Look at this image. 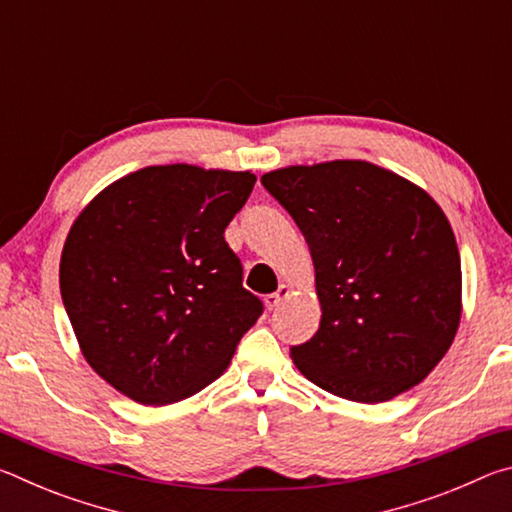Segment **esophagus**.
I'll list each match as a JSON object with an SVG mask.
<instances>
[{
	"instance_id": "34e87169",
	"label": "esophagus",
	"mask_w": 512,
	"mask_h": 512,
	"mask_svg": "<svg viewBox=\"0 0 512 512\" xmlns=\"http://www.w3.org/2000/svg\"><path fill=\"white\" fill-rule=\"evenodd\" d=\"M289 293H291V289H289V287H284V284H282V287L277 289L275 293H268V296L264 298L266 307L271 309V311H273V309H277V307L282 305V300H284V298H289Z\"/></svg>"
}]
</instances>
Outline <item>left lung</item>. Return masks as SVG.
<instances>
[{
	"label": "left lung",
	"mask_w": 512,
	"mask_h": 512,
	"mask_svg": "<svg viewBox=\"0 0 512 512\" xmlns=\"http://www.w3.org/2000/svg\"><path fill=\"white\" fill-rule=\"evenodd\" d=\"M305 235L318 332L291 359L323 391L386 402L429 375L461 323V255L438 203L363 160L264 173Z\"/></svg>",
	"instance_id": "left-lung-1"
}]
</instances>
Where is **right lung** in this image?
<instances>
[{
    "instance_id": "obj_1",
    "label": "right lung",
    "mask_w": 512,
    "mask_h": 512,
    "mask_svg": "<svg viewBox=\"0 0 512 512\" xmlns=\"http://www.w3.org/2000/svg\"><path fill=\"white\" fill-rule=\"evenodd\" d=\"M250 171L167 164L103 189L69 230L60 296L85 361L140 404H171L223 375L262 316L223 232Z\"/></svg>"
}]
</instances>
